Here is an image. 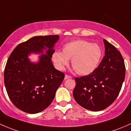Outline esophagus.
Here are the masks:
<instances>
[{
    "mask_svg": "<svg viewBox=\"0 0 131 131\" xmlns=\"http://www.w3.org/2000/svg\"><path fill=\"white\" fill-rule=\"evenodd\" d=\"M72 78V77L71 76V75H65V77H64V79H65V80H66V79H70V78Z\"/></svg>",
    "mask_w": 131,
    "mask_h": 131,
    "instance_id": "obj_1",
    "label": "esophagus"
}]
</instances>
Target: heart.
<instances>
[{"mask_svg": "<svg viewBox=\"0 0 131 131\" xmlns=\"http://www.w3.org/2000/svg\"><path fill=\"white\" fill-rule=\"evenodd\" d=\"M102 56V50L98 44L84 40L67 43L62 47V52L56 51L52 59L59 70L62 71L71 59L74 70L80 75H88L98 67Z\"/></svg>", "mask_w": 131, "mask_h": 131, "instance_id": "heart-1", "label": "heart"}]
</instances>
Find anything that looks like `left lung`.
<instances>
[{
    "instance_id": "8db88e82",
    "label": "left lung",
    "mask_w": 131,
    "mask_h": 131,
    "mask_svg": "<svg viewBox=\"0 0 131 131\" xmlns=\"http://www.w3.org/2000/svg\"><path fill=\"white\" fill-rule=\"evenodd\" d=\"M105 56L90 74L75 78L73 96L77 103L91 111H100L117 98L125 79L126 67L119 51L103 39Z\"/></svg>"
}]
</instances>
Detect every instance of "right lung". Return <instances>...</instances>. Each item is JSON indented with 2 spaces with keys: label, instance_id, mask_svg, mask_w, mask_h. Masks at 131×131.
<instances>
[{
  "label": "right lung",
  "instance_id": "add662e5",
  "mask_svg": "<svg viewBox=\"0 0 131 131\" xmlns=\"http://www.w3.org/2000/svg\"><path fill=\"white\" fill-rule=\"evenodd\" d=\"M59 39V35L33 36L19 44L9 56L4 84L9 98L19 110L39 113L54 99L65 75L55 69L51 59ZM31 53L41 55L38 61H30L28 56Z\"/></svg>",
  "mask_w": 131,
  "mask_h": 131
}]
</instances>
